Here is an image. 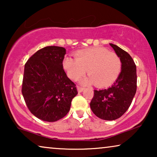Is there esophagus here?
Wrapping results in <instances>:
<instances>
[{
	"label": "esophagus",
	"mask_w": 157,
	"mask_h": 157,
	"mask_svg": "<svg viewBox=\"0 0 157 157\" xmlns=\"http://www.w3.org/2000/svg\"><path fill=\"white\" fill-rule=\"evenodd\" d=\"M77 89H78V91L79 92V93H81V92H82L83 91L84 88L81 87V86H77Z\"/></svg>",
	"instance_id": "1"
}]
</instances>
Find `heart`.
<instances>
[{
  "label": "heart",
  "instance_id": "obj_1",
  "mask_svg": "<svg viewBox=\"0 0 157 157\" xmlns=\"http://www.w3.org/2000/svg\"><path fill=\"white\" fill-rule=\"evenodd\" d=\"M63 66L68 76L73 80H79L87 70L89 78L83 80V83L106 86L117 78L121 69V61L113 51L104 48H93L77 51L75 59L66 57Z\"/></svg>",
  "mask_w": 157,
  "mask_h": 157
}]
</instances>
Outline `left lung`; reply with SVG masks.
Returning a JSON list of instances; mask_svg holds the SVG:
<instances>
[{
    "instance_id": "obj_1",
    "label": "left lung",
    "mask_w": 157,
    "mask_h": 157,
    "mask_svg": "<svg viewBox=\"0 0 157 157\" xmlns=\"http://www.w3.org/2000/svg\"><path fill=\"white\" fill-rule=\"evenodd\" d=\"M121 61V71L114 83L106 89L94 90L90 103L93 113L100 119L112 121L128 110L136 91V67L131 56L110 44Z\"/></svg>"
}]
</instances>
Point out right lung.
<instances>
[{
  "instance_id": "obj_1",
  "label": "right lung",
  "mask_w": 157,
  "mask_h": 157,
  "mask_svg": "<svg viewBox=\"0 0 157 157\" xmlns=\"http://www.w3.org/2000/svg\"><path fill=\"white\" fill-rule=\"evenodd\" d=\"M66 49L44 47L30 57L25 64L22 94L31 113L43 121L62 119L70 110L78 91L63 68Z\"/></svg>"
}]
</instances>
